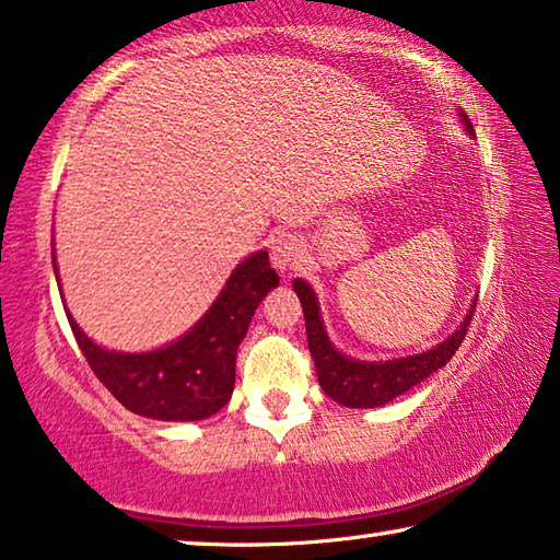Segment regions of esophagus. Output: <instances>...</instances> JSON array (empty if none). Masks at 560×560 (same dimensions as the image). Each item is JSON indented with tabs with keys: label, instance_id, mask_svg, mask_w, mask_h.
Masks as SVG:
<instances>
[{
	"label": "esophagus",
	"instance_id": "esophagus-1",
	"mask_svg": "<svg viewBox=\"0 0 560 560\" xmlns=\"http://www.w3.org/2000/svg\"><path fill=\"white\" fill-rule=\"evenodd\" d=\"M271 264L279 271H291L301 264V244L291 234H281L271 242Z\"/></svg>",
	"mask_w": 560,
	"mask_h": 560
}]
</instances>
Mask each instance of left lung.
Wrapping results in <instances>:
<instances>
[{
    "mask_svg": "<svg viewBox=\"0 0 560 560\" xmlns=\"http://www.w3.org/2000/svg\"><path fill=\"white\" fill-rule=\"evenodd\" d=\"M464 121H466V129L474 135L471 121L466 117ZM294 291L301 299V308H304L308 351H312L318 384H322L326 396H331L334 401L351 408L384 406L392 401V398L408 392V388L421 384V381L425 376H431L433 371L446 366L451 357L458 351L460 341L466 339V331L468 326H471V316H474V308H471L468 316L464 318V324L456 328V334L448 336V339L439 343L436 349L419 353V357L398 359V361L366 363V361L346 359L334 349L324 331L322 316H318V304L312 287H308L306 281L296 279Z\"/></svg>",
    "mask_w": 560,
    "mask_h": 560,
    "instance_id": "1",
    "label": "left lung"
}]
</instances>
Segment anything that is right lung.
Listing matches in <instances>:
<instances>
[{
    "label": "right lung",
    "mask_w": 560,
    "mask_h": 560,
    "mask_svg": "<svg viewBox=\"0 0 560 560\" xmlns=\"http://www.w3.org/2000/svg\"><path fill=\"white\" fill-rule=\"evenodd\" d=\"M277 283L269 254H252L236 266L209 314L184 339L152 353L106 351L67 318L86 363L124 408L156 421H199L232 398L236 349L256 306Z\"/></svg>",
    "instance_id": "add662e5"
}]
</instances>
